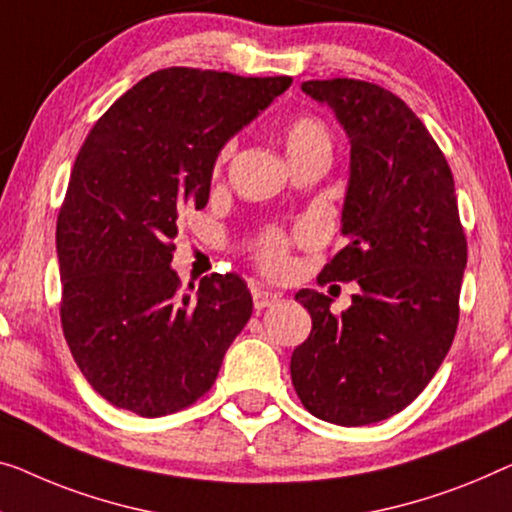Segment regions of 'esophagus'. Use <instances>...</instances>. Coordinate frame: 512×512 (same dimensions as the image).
<instances>
[{
	"instance_id": "esophagus-1",
	"label": "esophagus",
	"mask_w": 512,
	"mask_h": 512,
	"mask_svg": "<svg viewBox=\"0 0 512 512\" xmlns=\"http://www.w3.org/2000/svg\"><path fill=\"white\" fill-rule=\"evenodd\" d=\"M253 303H255V310L271 308L273 303H278V294L269 292V289H255V292H253Z\"/></svg>"
}]
</instances>
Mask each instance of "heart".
<instances>
[{"mask_svg":"<svg viewBox=\"0 0 512 512\" xmlns=\"http://www.w3.org/2000/svg\"><path fill=\"white\" fill-rule=\"evenodd\" d=\"M285 147H287L289 158L308 154V151H317V149L331 151V137H329V131H326L324 121H319L317 117H310V114H301V117H294L287 121ZM230 154H232V142L220 149V154L216 158V170H220V167L227 163ZM255 257L257 262L262 264L264 271L269 273L282 271L287 264V236L280 232H266L262 239L255 243Z\"/></svg>","mask_w":512,"mask_h":512,"instance_id":"heart-1","label":"heart"}]
</instances>
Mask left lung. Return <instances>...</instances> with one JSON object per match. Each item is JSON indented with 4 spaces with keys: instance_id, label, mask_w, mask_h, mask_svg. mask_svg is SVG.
Here are the masks:
<instances>
[{
    "instance_id": "obj_1",
    "label": "left lung",
    "mask_w": 512,
    "mask_h": 512,
    "mask_svg": "<svg viewBox=\"0 0 512 512\" xmlns=\"http://www.w3.org/2000/svg\"><path fill=\"white\" fill-rule=\"evenodd\" d=\"M301 89L329 105L352 144L347 246L317 280H354L361 292L340 315L326 294H296L312 331L289 370L312 416L370 425L414 402L451 349L467 236L446 156L402 98L352 78L308 80Z\"/></svg>"
}]
</instances>
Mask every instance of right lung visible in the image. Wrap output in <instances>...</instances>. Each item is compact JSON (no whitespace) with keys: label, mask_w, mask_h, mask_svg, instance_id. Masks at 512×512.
<instances>
[{"label":"right lung","mask_w":512,"mask_h":512,"mask_svg":"<svg viewBox=\"0 0 512 512\" xmlns=\"http://www.w3.org/2000/svg\"><path fill=\"white\" fill-rule=\"evenodd\" d=\"M289 85L163 68L117 98L80 147L57 218L59 315L80 372L114 407L144 418L190 407L253 315L234 273L181 292L172 241L183 207H207L223 144Z\"/></svg>","instance_id":"right-lung-1"}]
</instances>
